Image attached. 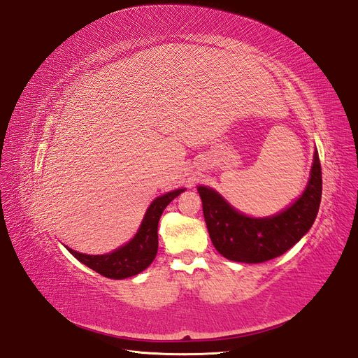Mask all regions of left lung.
<instances>
[{
  "mask_svg": "<svg viewBox=\"0 0 358 358\" xmlns=\"http://www.w3.org/2000/svg\"><path fill=\"white\" fill-rule=\"evenodd\" d=\"M197 192L217 252L231 261L258 264L285 254L312 228L322 197L321 162L315 150L303 193L286 209L267 217L241 213L210 187L197 185Z\"/></svg>",
  "mask_w": 358,
  "mask_h": 358,
  "instance_id": "obj_1",
  "label": "left lung"
}]
</instances>
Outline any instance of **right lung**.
I'll use <instances>...</instances> for the list:
<instances>
[{
  "label": "right lung",
  "instance_id": "add662e5",
  "mask_svg": "<svg viewBox=\"0 0 358 358\" xmlns=\"http://www.w3.org/2000/svg\"><path fill=\"white\" fill-rule=\"evenodd\" d=\"M185 189H178L168 192L157 197L142 219L141 227L135 236L124 245L117 250L101 254V255H88L73 251L69 247H65L75 258L91 270L107 277L122 280L131 275H136L148 268L157 257L158 252V222L166 206L171 203L177 196H180Z\"/></svg>",
  "mask_w": 358,
  "mask_h": 358
}]
</instances>
